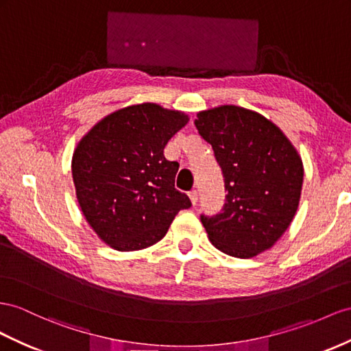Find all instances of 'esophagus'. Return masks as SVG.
Listing matches in <instances>:
<instances>
[{
    "mask_svg": "<svg viewBox=\"0 0 351 351\" xmlns=\"http://www.w3.org/2000/svg\"><path fill=\"white\" fill-rule=\"evenodd\" d=\"M188 195H190L191 203H193V204H197V200H199V193H197L195 190H193V191L188 193Z\"/></svg>",
    "mask_w": 351,
    "mask_h": 351,
    "instance_id": "obj_1",
    "label": "esophagus"
}]
</instances>
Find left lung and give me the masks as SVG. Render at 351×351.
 <instances>
[{
    "mask_svg": "<svg viewBox=\"0 0 351 351\" xmlns=\"http://www.w3.org/2000/svg\"><path fill=\"white\" fill-rule=\"evenodd\" d=\"M194 124L212 145L227 191L219 213L200 215L209 240L236 258L264 252L298 209L304 179L298 152L276 124L240 106L199 112Z\"/></svg>",
    "mask_w": 351,
    "mask_h": 351,
    "instance_id": "left-lung-1",
    "label": "left lung"
}]
</instances>
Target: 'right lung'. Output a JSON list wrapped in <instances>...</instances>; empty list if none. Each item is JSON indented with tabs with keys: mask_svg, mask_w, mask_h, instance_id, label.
I'll return each instance as SVG.
<instances>
[{
	"mask_svg": "<svg viewBox=\"0 0 351 351\" xmlns=\"http://www.w3.org/2000/svg\"><path fill=\"white\" fill-rule=\"evenodd\" d=\"M188 117L156 104L123 108L80 141L73 178L88 226L106 245L130 252L166 236L191 200L175 188L178 161L163 149Z\"/></svg>",
	"mask_w": 351,
	"mask_h": 351,
	"instance_id": "1",
	"label": "right lung"
}]
</instances>
